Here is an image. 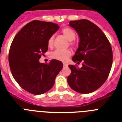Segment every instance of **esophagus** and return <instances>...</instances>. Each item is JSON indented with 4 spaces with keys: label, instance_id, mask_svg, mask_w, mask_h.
<instances>
[{
    "label": "esophagus",
    "instance_id": "1",
    "mask_svg": "<svg viewBox=\"0 0 122 122\" xmlns=\"http://www.w3.org/2000/svg\"><path fill=\"white\" fill-rule=\"evenodd\" d=\"M63 66H65V67H66V66H68V65H67V64H66V63H63Z\"/></svg>",
    "mask_w": 122,
    "mask_h": 122
}]
</instances>
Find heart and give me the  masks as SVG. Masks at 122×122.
Wrapping results in <instances>:
<instances>
[{
    "mask_svg": "<svg viewBox=\"0 0 122 122\" xmlns=\"http://www.w3.org/2000/svg\"><path fill=\"white\" fill-rule=\"evenodd\" d=\"M62 33L63 36H65L66 39L69 41V44L71 46H73L75 45V43L72 41L75 39L76 34L75 31L70 28L68 27H65L63 28L62 30ZM54 44V36H51L49 37L47 41V45L49 47L52 48ZM71 55V52L70 50L66 49L64 51H61V50H56L54 51L53 52L51 53V57L52 59H55V60H59V61H62L65 62L67 59L70 57Z\"/></svg>",
    "mask_w": 122,
    "mask_h": 122,
    "instance_id": "b5f03b06",
    "label": "heart"
}]
</instances>
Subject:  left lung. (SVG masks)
Listing matches in <instances>:
<instances>
[{
  "instance_id": "8db88e82",
  "label": "left lung",
  "mask_w": 122,
  "mask_h": 122,
  "mask_svg": "<svg viewBox=\"0 0 122 122\" xmlns=\"http://www.w3.org/2000/svg\"><path fill=\"white\" fill-rule=\"evenodd\" d=\"M69 25L80 37L78 48L72 60L81 68L69 65L67 78L70 88L81 94L91 93L99 88L109 76L112 65V47L101 30L88 20L70 21Z\"/></svg>"
}]
</instances>
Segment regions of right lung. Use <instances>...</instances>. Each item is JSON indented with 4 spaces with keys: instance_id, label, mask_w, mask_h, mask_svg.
Masks as SVG:
<instances>
[{
    "instance_id": "obj_1",
    "label": "right lung",
    "mask_w": 122,
    "mask_h": 122,
    "mask_svg": "<svg viewBox=\"0 0 122 122\" xmlns=\"http://www.w3.org/2000/svg\"><path fill=\"white\" fill-rule=\"evenodd\" d=\"M59 28L57 24L33 20L20 30L11 42L9 54L11 74L30 93L39 95L50 90L63 68L62 62L55 59L49 63L39 62L48 49V39Z\"/></svg>"
}]
</instances>
